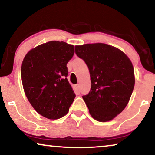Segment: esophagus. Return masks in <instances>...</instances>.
<instances>
[{
  "instance_id": "obj_1",
  "label": "esophagus",
  "mask_w": 155,
  "mask_h": 155,
  "mask_svg": "<svg viewBox=\"0 0 155 155\" xmlns=\"http://www.w3.org/2000/svg\"><path fill=\"white\" fill-rule=\"evenodd\" d=\"M74 87H75V90L78 91V92L80 90V85H79V84H75V85L74 86Z\"/></svg>"
}]
</instances>
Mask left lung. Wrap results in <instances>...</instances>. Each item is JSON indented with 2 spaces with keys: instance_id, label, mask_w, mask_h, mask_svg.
<instances>
[{
  "instance_id": "left-lung-1",
  "label": "left lung",
  "mask_w": 155,
  "mask_h": 155,
  "mask_svg": "<svg viewBox=\"0 0 155 155\" xmlns=\"http://www.w3.org/2000/svg\"><path fill=\"white\" fill-rule=\"evenodd\" d=\"M75 48L90 71L92 85L82 98L90 115L97 121L112 120L124 111L132 94V63L122 51L106 44H87Z\"/></svg>"
}]
</instances>
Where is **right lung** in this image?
Returning a JSON list of instances; mask_svg holds the SVG:
<instances>
[{"instance_id": "1", "label": "right lung", "mask_w": 155, "mask_h": 155, "mask_svg": "<svg viewBox=\"0 0 155 155\" xmlns=\"http://www.w3.org/2000/svg\"><path fill=\"white\" fill-rule=\"evenodd\" d=\"M74 46L51 41L32 48L23 59L21 78L27 99L34 109L48 119L66 115L75 94L66 77L67 63Z\"/></svg>"}]
</instances>
